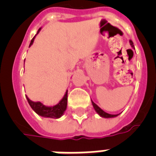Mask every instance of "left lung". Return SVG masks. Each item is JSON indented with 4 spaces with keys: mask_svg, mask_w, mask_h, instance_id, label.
Listing matches in <instances>:
<instances>
[{
    "mask_svg": "<svg viewBox=\"0 0 156 156\" xmlns=\"http://www.w3.org/2000/svg\"><path fill=\"white\" fill-rule=\"evenodd\" d=\"M129 43H130V45L132 46L133 48H134V46H133V43L132 40H129ZM92 102V104H93V107H94V108H95V110L96 112H97V113L100 115V116H103V117H105V118H110V117H115V116H116L117 115H112V114H108L107 113V112H105L104 111H103L102 109L100 108V107L98 106V105H96V104H95V103L93 102V101H91Z\"/></svg>",
    "mask_w": 156,
    "mask_h": 156,
    "instance_id": "obj_1",
    "label": "left lung"
}]
</instances>
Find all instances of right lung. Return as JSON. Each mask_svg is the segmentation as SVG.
I'll return each instance as SVG.
<instances>
[{
  "instance_id": "obj_1",
  "label": "right lung",
  "mask_w": 156,
  "mask_h": 156,
  "mask_svg": "<svg viewBox=\"0 0 156 156\" xmlns=\"http://www.w3.org/2000/svg\"><path fill=\"white\" fill-rule=\"evenodd\" d=\"M40 30V28L38 30L37 34L39 33V31ZM36 34V35H37ZM35 36L33 37V39L30 41V46L33 44L34 42V39H35ZM29 46V47H30ZM68 90L66 91L65 95H64L63 99L60 101L59 104H57L56 105L53 107H46L44 106V104H41L40 102H33L31 100H29V98L27 97V101L30 104V106L31 107V108L34 110V111L41 116H44V117H51V118H59L61 117L62 115H63L64 112L66 111V107H67V98H68Z\"/></svg>"
}]
</instances>
